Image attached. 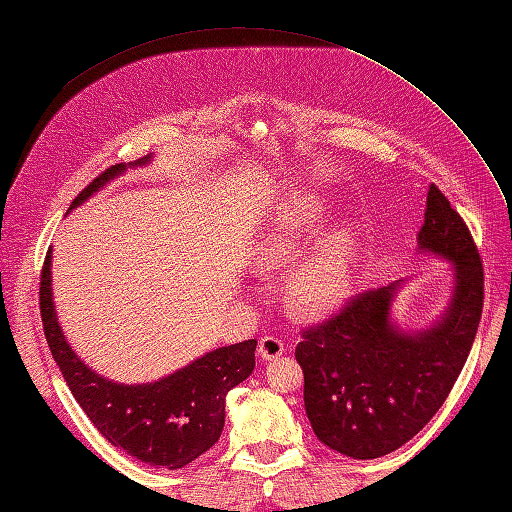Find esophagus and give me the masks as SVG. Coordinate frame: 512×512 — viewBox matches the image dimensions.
Returning <instances> with one entry per match:
<instances>
[{
	"label": "esophagus",
	"instance_id": "1",
	"mask_svg": "<svg viewBox=\"0 0 512 512\" xmlns=\"http://www.w3.org/2000/svg\"><path fill=\"white\" fill-rule=\"evenodd\" d=\"M284 352H286L284 341L275 339V336H264V339L257 345V354L262 361H275V358H279Z\"/></svg>",
	"mask_w": 512,
	"mask_h": 512
}]
</instances>
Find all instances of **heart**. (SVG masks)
Returning <instances> with one entry per match:
<instances>
[{
  "instance_id": "1",
  "label": "heart",
  "mask_w": 512,
  "mask_h": 512,
  "mask_svg": "<svg viewBox=\"0 0 512 512\" xmlns=\"http://www.w3.org/2000/svg\"><path fill=\"white\" fill-rule=\"evenodd\" d=\"M321 215V204L312 198H297L284 206L255 242V270L270 273L295 262ZM356 248L352 226L330 228L312 253L292 270L286 286L288 306L301 317H319L339 306L350 290Z\"/></svg>"
}]
</instances>
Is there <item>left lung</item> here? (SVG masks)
<instances>
[{
  "label": "left lung",
  "mask_w": 512,
  "mask_h": 512,
  "mask_svg": "<svg viewBox=\"0 0 512 512\" xmlns=\"http://www.w3.org/2000/svg\"><path fill=\"white\" fill-rule=\"evenodd\" d=\"M416 239L420 255L451 264V295L440 317L402 328L394 301L409 279H398L347 301L297 345L312 431L347 458L374 460L416 436L447 400L480 325V253L436 184Z\"/></svg>",
  "instance_id": "obj_1"
}]
</instances>
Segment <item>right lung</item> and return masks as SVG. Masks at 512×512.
<instances>
[{"mask_svg": "<svg viewBox=\"0 0 512 512\" xmlns=\"http://www.w3.org/2000/svg\"><path fill=\"white\" fill-rule=\"evenodd\" d=\"M151 158L154 156L110 167L79 193L70 211L121 178L127 169L147 167ZM39 295L52 358L72 396L107 442L156 469L176 471L220 440L226 394L255 369V339L217 347L151 383H116L81 361L65 339L52 297V248L43 264Z\"/></svg>", "mask_w": 512, "mask_h": 512, "instance_id": "add662e5", "label": "right lung"}]
</instances>
